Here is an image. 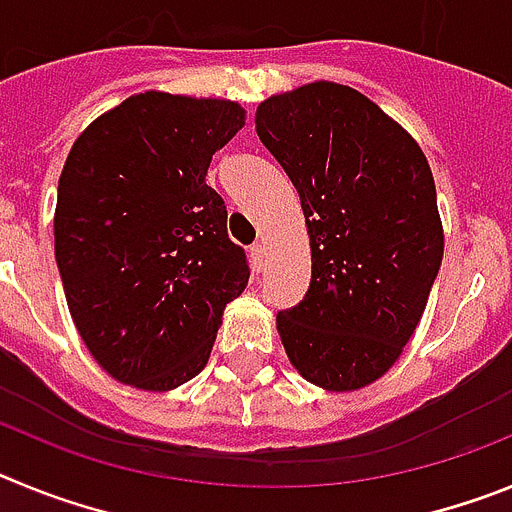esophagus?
I'll return each mask as SVG.
<instances>
[{
    "label": "esophagus",
    "mask_w": 512,
    "mask_h": 512,
    "mask_svg": "<svg viewBox=\"0 0 512 512\" xmlns=\"http://www.w3.org/2000/svg\"><path fill=\"white\" fill-rule=\"evenodd\" d=\"M264 264H266V248L261 246V243H253V246H251V266L256 271H261V269H264Z\"/></svg>",
    "instance_id": "obj_1"
}]
</instances>
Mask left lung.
Returning a JSON list of instances; mask_svg holds the SVG:
<instances>
[{"instance_id":"1","label":"left lung","mask_w":512,"mask_h":512,"mask_svg":"<svg viewBox=\"0 0 512 512\" xmlns=\"http://www.w3.org/2000/svg\"><path fill=\"white\" fill-rule=\"evenodd\" d=\"M256 133L310 233V287L277 315L289 361L325 390H359L402 354L441 269L431 166L372 99L330 81L261 102Z\"/></svg>"}]
</instances>
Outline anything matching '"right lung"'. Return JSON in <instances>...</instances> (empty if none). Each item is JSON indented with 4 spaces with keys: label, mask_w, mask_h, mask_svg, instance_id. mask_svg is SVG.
<instances>
[{
    "label": "right lung",
    "mask_w": 512,
    "mask_h": 512,
    "mask_svg": "<svg viewBox=\"0 0 512 512\" xmlns=\"http://www.w3.org/2000/svg\"><path fill=\"white\" fill-rule=\"evenodd\" d=\"M246 115L225 99L135 94L97 117L58 179L56 264L104 372L174 390L205 369L225 305L248 284L212 153Z\"/></svg>",
    "instance_id": "right-lung-1"
}]
</instances>
